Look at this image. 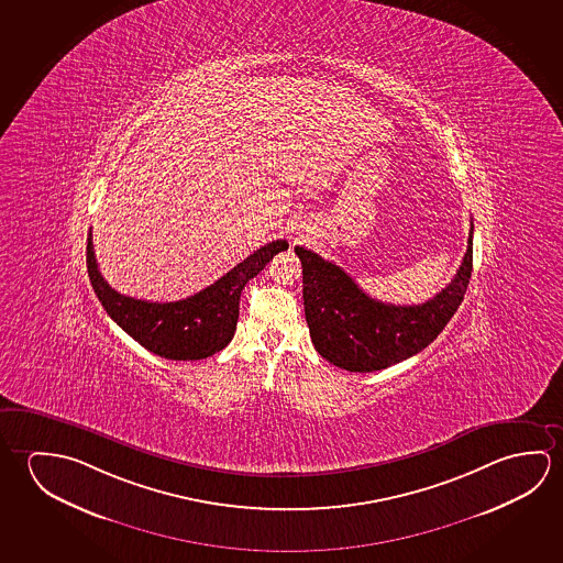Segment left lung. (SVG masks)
<instances>
[{
	"label": "left lung",
	"instance_id": "8db88e82",
	"mask_svg": "<svg viewBox=\"0 0 563 563\" xmlns=\"http://www.w3.org/2000/svg\"><path fill=\"white\" fill-rule=\"evenodd\" d=\"M295 253L302 261L306 322L313 347L340 369L371 373L428 347L457 312L473 268V223L455 277L424 305H385L318 253L305 247H295Z\"/></svg>",
	"mask_w": 563,
	"mask_h": 563
}]
</instances>
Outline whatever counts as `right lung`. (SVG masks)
Instances as JSON below:
<instances>
[{
	"mask_svg": "<svg viewBox=\"0 0 563 563\" xmlns=\"http://www.w3.org/2000/svg\"><path fill=\"white\" fill-rule=\"evenodd\" d=\"M285 250L288 241H271L208 288L163 305L120 295L106 283L93 255L92 230L88 233L86 265L93 292L123 332L165 360L196 361L210 357L230 343L240 318L241 290Z\"/></svg>",
	"mask_w": 563,
	"mask_h": 563,
	"instance_id": "1",
	"label": "right lung"
}]
</instances>
